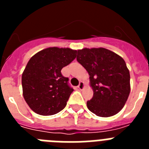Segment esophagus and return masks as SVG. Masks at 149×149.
Returning a JSON list of instances; mask_svg holds the SVG:
<instances>
[{
    "label": "esophagus",
    "instance_id": "obj_1",
    "mask_svg": "<svg viewBox=\"0 0 149 149\" xmlns=\"http://www.w3.org/2000/svg\"><path fill=\"white\" fill-rule=\"evenodd\" d=\"M84 86H85V85H84V83L83 82V81H81V82H80V84H79V85H78V86H77V87H78L79 89H81V90H82V89H84Z\"/></svg>",
    "mask_w": 149,
    "mask_h": 149
}]
</instances>
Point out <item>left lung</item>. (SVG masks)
<instances>
[{"instance_id":"obj_1","label":"left lung","mask_w":149,"mask_h":149,"mask_svg":"<svg viewBox=\"0 0 149 149\" xmlns=\"http://www.w3.org/2000/svg\"><path fill=\"white\" fill-rule=\"evenodd\" d=\"M77 60L87 71L93 90L88 109L101 117L118 113L131 91L130 72L123 58L106 48H85L77 50Z\"/></svg>"}]
</instances>
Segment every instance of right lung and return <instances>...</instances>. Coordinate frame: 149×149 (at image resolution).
<instances>
[{
    "mask_svg": "<svg viewBox=\"0 0 149 149\" xmlns=\"http://www.w3.org/2000/svg\"><path fill=\"white\" fill-rule=\"evenodd\" d=\"M76 56V50L51 47L30 59L22 73V89L24 98L36 113L54 115L66 106L73 89L61 70Z\"/></svg>",
    "mask_w": 149,
    "mask_h": 149,
    "instance_id": "add662e5",
    "label": "right lung"
}]
</instances>
